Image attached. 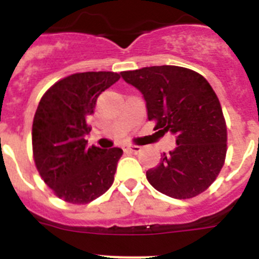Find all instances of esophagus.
<instances>
[{
  "label": "esophagus",
  "mask_w": 259,
  "mask_h": 259,
  "mask_svg": "<svg viewBox=\"0 0 259 259\" xmlns=\"http://www.w3.org/2000/svg\"><path fill=\"white\" fill-rule=\"evenodd\" d=\"M127 149L130 150V152H132V153H135V154H136V153L141 152V146H139V145H130V146H127Z\"/></svg>",
  "instance_id": "34e87169"
}]
</instances>
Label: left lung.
<instances>
[{
	"mask_svg": "<svg viewBox=\"0 0 259 259\" xmlns=\"http://www.w3.org/2000/svg\"><path fill=\"white\" fill-rule=\"evenodd\" d=\"M139 89L148 119L158 132L175 136L176 148L146 171L157 191L172 198H192L206 191L223 167L227 128L219 100L202 75L179 66H150L120 72Z\"/></svg>",
	"mask_w": 259,
	"mask_h": 259,
	"instance_id": "8db88e82",
	"label": "left lung"
}]
</instances>
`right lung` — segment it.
<instances>
[{
  "mask_svg": "<svg viewBox=\"0 0 259 259\" xmlns=\"http://www.w3.org/2000/svg\"><path fill=\"white\" fill-rule=\"evenodd\" d=\"M119 77L110 71L70 75L40 100L32 125L33 158L41 178L63 201L89 203L113 184L123 150L88 148L84 137L98 96Z\"/></svg>",
  "mask_w": 259,
  "mask_h": 259,
  "instance_id": "right-lung-1",
  "label": "right lung"
}]
</instances>
